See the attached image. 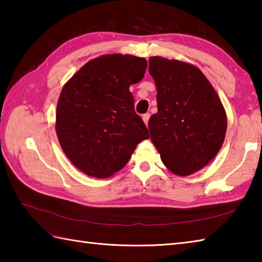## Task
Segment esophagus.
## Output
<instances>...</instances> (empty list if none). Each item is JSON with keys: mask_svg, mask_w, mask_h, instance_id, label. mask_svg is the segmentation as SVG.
I'll return each instance as SVG.
<instances>
[{"mask_svg": "<svg viewBox=\"0 0 262 262\" xmlns=\"http://www.w3.org/2000/svg\"><path fill=\"white\" fill-rule=\"evenodd\" d=\"M143 121L145 122V125L147 126V124H148V119H149V114H145V115H143Z\"/></svg>", "mask_w": 262, "mask_h": 262, "instance_id": "1", "label": "esophagus"}]
</instances>
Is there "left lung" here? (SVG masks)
Here are the masks:
<instances>
[{"mask_svg":"<svg viewBox=\"0 0 262 262\" xmlns=\"http://www.w3.org/2000/svg\"><path fill=\"white\" fill-rule=\"evenodd\" d=\"M158 113L148 120L151 141L163 164L180 177L202 170L223 145L227 119L219 94L197 66L149 57Z\"/></svg>","mask_w":262,"mask_h":262,"instance_id":"8db88e82","label":"left lung"}]
</instances>
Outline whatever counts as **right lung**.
Returning <instances> with one entry per match:
<instances>
[{
	"mask_svg": "<svg viewBox=\"0 0 262 262\" xmlns=\"http://www.w3.org/2000/svg\"><path fill=\"white\" fill-rule=\"evenodd\" d=\"M146 68L143 57L102 55L65 83L55 127L63 152L83 173L111 177L127 164L137 144L149 137L129 91Z\"/></svg>",
	"mask_w": 262,
	"mask_h": 262,
	"instance_id": "right-lung-1",
	"label": "right lung"
}]
</instances>
